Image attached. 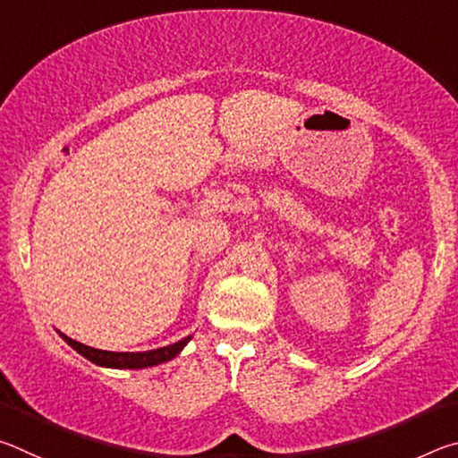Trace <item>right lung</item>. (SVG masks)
<instances>
[{
	"mask_svg": "<svg viewBox=\"0 0 458 458\" xmlns=\"http://www.w3.org/2000/svg\"><path fill=\"white\" fill-rule=\"evenodd\" d=\"M60 337L66 341L72 350L79 352L82 358H87L89 361L97 363V366L103 368H114V369H143V368H151V366H159V363L174 360L177 353H180L191 335L183 337L182 341H177L174 345H165L159 347V350H151V352H105V350H95V347L82 345L79 341H74L71 337H66L64 333H60Z\"/></svg>",
	"mask_w": 458,
	"mask_h": 458,
	"instance_id": "add662e5",
	"label": "right lung"
}]
</instances>
